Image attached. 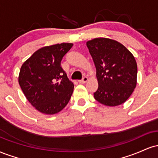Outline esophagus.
Segmentation results:
<instances>
[{
  "label": "esophagus",
  "instance_id": "1",
  "mask_svg": "<svg viewBox=\"0 0 158 158\" xmlns=\"http://www.w3.org/2000/svg\"><path fill=\"white\" fill-rule=\"evenodd\" d=\"M87 81H88V77H83V79H81V80L79 81V83H80V84H84V83L87 82Z\"/></svg>",
  "mask_w": 158,
  "mask_h": 158
}]
</instances>
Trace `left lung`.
Here are the masks:
<instances>
[{"instance_id": "left-lung-1", "label": "left lung", "mask_w": 158, "mask_h": 158, "mask_svg": "<svg viewBox=\"0 0 158 158\" xmlns=\"http://www.w3.org/2000/svg\"><path fill=\"white\" fill-rule=\"evenodd\" d=\"M86 44L97 70L95 99L110 107L124 103L137 85L135 56L121 43L107 38H96Z\"/></svg>"}]
</instances>
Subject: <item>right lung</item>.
I'll list each match as a JSON object with an SVG mask.
<instances>
[{
    "mask_svg": "<svg viewBox=\"0 0 158 158\" xmlns=\"http://www.w3.org/2000/svg\"><path fill=\"white\" fill-rule=\"evenodd\" d=\"M73 45L61 43L40 48L21 66L20 86L27 100L41 113H59L70 101L74 85L61 68V61Z\"/></svg>",
    "mask_w": 158,
    "mask_h": 158,
    "instance_id": "obj_1",
    "label": "right lung"
}]
</instances>
